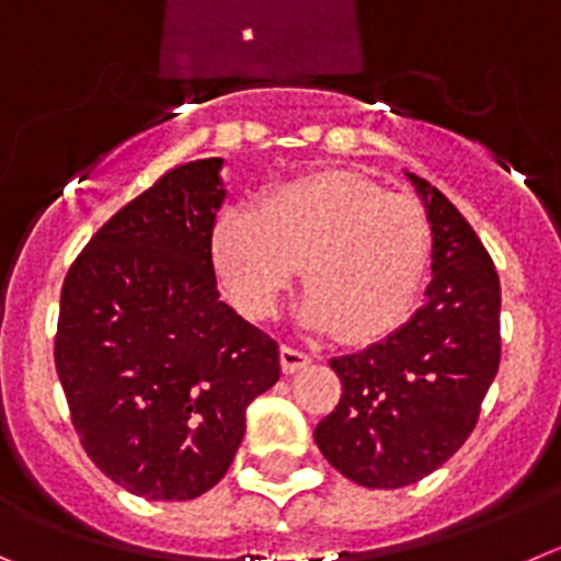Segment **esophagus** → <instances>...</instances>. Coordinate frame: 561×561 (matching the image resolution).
Segmentation results:
<instances>
[{
    "label": "esophagus",
    "mask_w": 561,
    "mask_h": 561,
    "mask_svg": "<svg viewBox=\"0 0 561 561\" xmlns=\"http://www.w3.org/2000/svg\"><path fill=\"white\" fill-rule=\"evenodd\" d=\"M279 357H282V371H285V375H293V371H299V368L310 366L312 363L310 352L296 350V346H290V343H285V346H282Z\"/></svg>",
    "instance_id": "1"
}]
</instances>
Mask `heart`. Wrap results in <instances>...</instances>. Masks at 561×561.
I'll use <instances>...</instances> for the list:
<instances>
[{"label": "heart", "instance_id": "obj_1", "mask_svg": "<svg viewBox=\"0 0 561 561\" xmlns=\"http://www.w3.org/2000/svg\"><path fill=\"white\" fill-rule=\"evenodd\" d=\"M431 254V220L408 193L357 173H316L231 209L211 231V260L229 299L271 318L305 265L312 287L301 321L346 337L391 332L411 310Z\"/></svg>", "mask_w": 561, "mask_h": 561}]
</instances>
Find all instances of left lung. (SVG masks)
<instances>
[{"instance_id": "8db88e82", "label": "left lung", "mask_w": 561, "mask_h": 561, "mask_svg": "<svg viewBox=\"0 0 561 561\" xmlns=\"http://www.w3.org/2000/svg\"><path fill=\"white\" fill-rule=\"evenodd\" d=\"M433 231V279L408 324L355 355L332 357L343 393L316 444L350 481L400 489L469 438L501 366V279L461 211L408 173Z\"/></svg>"}]
</instances>
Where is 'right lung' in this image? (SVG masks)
<instances>
[{
	"label": "right lung",
	"mask_w": 561,
	"mask_h": 561,
	"mask_svg": "<svg viewBox=\"0 0 561 561\" xmlns=\"http://www.w3.org/2000/svg\"><path fill=\"white\" fill-rule=\"evenodd\" d=\"M224 159L168 170L89 240L60 290L55 368L83 450L148 501H193L234 461L279 343L220 301Z\"/></svg>",
	"instance_id": "1"
}]
</instances>
